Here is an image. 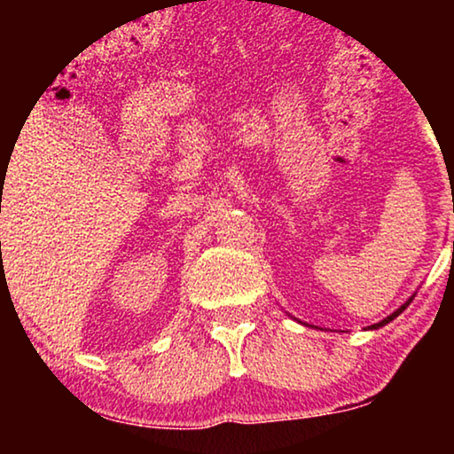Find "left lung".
Here are the masks:
<instances>
[{"label":"left lung","mask_w":454,"mask_h":454,"mask_svg":"<svg viewBox=\"0 0 454 454\" xmlns=\"http://www.w3.org/2000/svg\"><path fill=\"white\" fill-rule=\"evenodd\" d=\"M452 247H454V241H452ZM411 299H414V296H411ZM411 299H408V301H405V303H403V305H401L397 311H393V314H390L388 317H384V320H382V322H378V325H373L372 328H380V326L388 325V322H390V320H395V317H397V316L401 314V311H403V309H405V307H408V305H410V301H411Z\"/></svg>","instance_id":"left-lung-1"}]
</instances>
